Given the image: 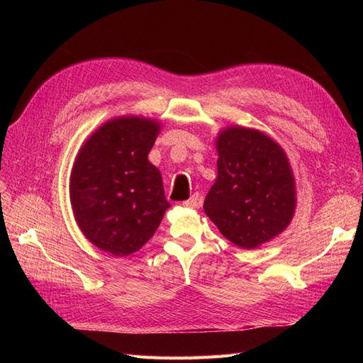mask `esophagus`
Wrapping results in <instances>:
<instances>
[{"label": "esophagus", "instance_id": "obj_1", "mask_svg": "<svg viewBox=\"0 0 363 363\" xmlns=\"http://www.w3.org/2000/svg\"><path fill=\"white\" fill-rule=\"evenodd\" d=\"M200 204H201V201H200V196L196 195V194H194L189 200H186V201L183 203V206H184V207H191V208L200 207Z\"/></svg>", "mask_w": 363, "mask_h": 363}]
</instances>
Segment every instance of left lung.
Segmentation results:
<instances>
[{
	"instance_id": "8db88e82",
	"label": "left lung",
	"mask_w": 363,
	"mask_h": 363,
	"mask_svg": "<svg viewBox=\"0 0 363 363\" xmlns=\"http://www.w3.org/2000/svg\"><path fill=\"white\" fill-rule=\"evenodd\" d=\"M218 177L204 212L235 245L252 250L280 235L295 212V180L283 148L255 128L216 138Z\"/></svg>"
}]
</instances>
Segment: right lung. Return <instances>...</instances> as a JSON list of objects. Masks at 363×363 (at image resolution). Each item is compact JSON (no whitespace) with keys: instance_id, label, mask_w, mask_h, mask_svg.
I'll return each mask as SVG.
<instances>
[{"instance_id":"obj_1","label":"right lung","mask_w":363,"mask_h":363,"mask_svg":"<svg viewBox=\"0 0 363 363\" xmlns=\"http://www.w3.org/2000/svg\"><path fill=\"white\" fill-rule=\"evenodd\" d=\"M160 131L156 119L119 116L89 136L74 162L69 196L83 235L124 257L156 233L164 211L160 171L148 160Z\"/></svg>"}]
</instances>
